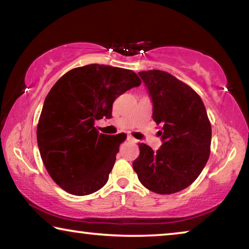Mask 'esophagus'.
Returning <instances> with one entry per match:
<instances>
[{
  "mask_svg": "<svg viewBox=\"0 0 249 249\" xmlns=\"http://www.w3.org/2000/svg\"><path fill=\"white\" fill-rule=\"evenodd\" d=\"M126 140H127L128 142H131V143H136V140L132 136H127V139H126Z\"/></svg>",
  "mask_w": 249,
  "mask_h": 249,
  "instance_id": "34e87169",
  "label": "esophagus"
}]
</instances>
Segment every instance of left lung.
<instances>
[{
  "label": "left lung",
  "instance_id": "1",
  "mask_svg": "<svg viewBox=\"0 0 249 249\" xmlns=\"http://www.w3.org/2000/svg\"><path fill=\"white\" fill-rule=\"evenodd\" d=\"M153 103V120L161 125L160 147L139 144L133 168L142 184L157 194L188 187L202 173L211 153L212 127L202 98L172 74L140 72Z\"/></svg>",
  "mask_w": 249,
  "mask_h": 249
}]
</instances>
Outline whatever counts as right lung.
<instances>
[{
	"label": "right lung",
	"instance_id": "right-lung-1",
	"mask_svg": "<svg viewBox=\"0 0 249 249\" xmlns=\"http://www.w3.org/2000/svg\"><path fill=\"white\" fill-rule=\"evenodd\" d=\"M141 85L133 71L89 64L69 71L47 94L37 124V145L50 176L70 194L84 196L107 183L126 140L100 134L95 121L112 117L113 102Z\"/></svg>",
	"mask_w": 249,
	"mask_h": 249
}]
</instances>
